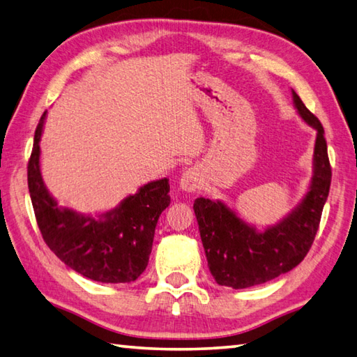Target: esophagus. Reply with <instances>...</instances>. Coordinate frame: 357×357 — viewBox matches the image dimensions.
Masks as SVG:
<instances>
[{
    "label": "esophagus",
    "mask_w": 357,
    "mask_h": 357,
    "mask_svg": "<svg viewBox=\"0 0 357 357\" xmlns=\"http://www.w3.org/2000/svg\"><path fill=\"white\" fill-rule=\"evenodd\" d=\"M180 188L186 192H194L195 189L200 188V174L195 168H189L183 172L180 178Z\"/></svg>",
    "instance_id": "obj_1"
}]
</instances>
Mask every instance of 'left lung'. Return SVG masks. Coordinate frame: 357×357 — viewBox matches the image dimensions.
Listing matches in <instances>:
<instances>
[{"mask_svg": "<svg viewBox=\"0 0 357 357\" xmlns=\"http://www.w3.org/2000/svg\"><path fill=\"white\" fill-rule=\"evenodd\" d=\"M293 97L301 117L317 129L314 176L301 206L278 227L256 232L222 202H194L209 271L219 285L242 289L270 282L299 265L314 242L330 192L331 165L324 126L294 91Z\"/></svg>", "mask_w": 357, "mask_h": 357, "instance_id": "left-lung-1", "label": "left lung"}]
</instances>
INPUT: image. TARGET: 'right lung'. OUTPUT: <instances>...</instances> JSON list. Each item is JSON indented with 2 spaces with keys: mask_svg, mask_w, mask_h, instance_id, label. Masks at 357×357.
<instances>
[{
  "mask_svg": "<svg viewBox=\"0 0 357 357\" xmlns=\"http://www.w3.org/2000/svg\"><path fill=\"white\" fill-rule=\"evenodd\" d=\"M46 112L35 129L27 163V185L36 223L55 256L84 278L101 283H126L146 270L160 214L169 205L168 178L140 188L103 219L58 208L43 185L40 137Z\"/></svg>",
  "mask_w": 357,
  "mask_h": 357,
  "instance_id": "1",
  "label": "right lung"
}]
</instances>
